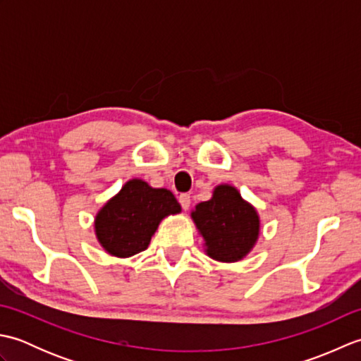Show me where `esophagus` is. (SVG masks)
I'll return each instance as SVG.
<instances>
[{
    "instance_id": "1",
    "label": "esophagus",
    "mask_w": 361,
    "mask_h": 361,
    "mask_svg": "<svg viewBox=\"0 0 361 361\" xmlns=\"http://www.w3.org/2000/svg\"><path fill=\"white\" fill-rule=\"evenodd\" d=\"M178 202H180V204H181V208L185 209V211H188L189 206H190V195H189V194H181V195L178 197Z\"/></svg>"
}]
</instances>
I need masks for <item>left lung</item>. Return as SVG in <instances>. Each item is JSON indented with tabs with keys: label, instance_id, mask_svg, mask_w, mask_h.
I'll return each instance as SVG.
<instances>
[{
	"label": "left lung",
	"instance_id": "8db88e82",
	"mask_svg": "<svg viewBox=\"0 0 361 361\" xmlns=\"http://www.w3.org/2000/svg\"><path fill=\"white\" fill-rule=\"evenodd\" d=\"M198 234L203 237L206 256L233 264L247 257L260 234L257 209L231 185H217L208 202L190 211Z\"/></svg>",
	"mask_w": 361,
	"mask_h": 361
}]
</instances>
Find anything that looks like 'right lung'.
<instances>
[{"label": "right lung", "mask_w": 361, "mask_h": 361, "mask_svg": "<svg viewBox=\"0 0 361 361\" xmlns=\"http://www.w3.org/2000/svg\"><path fill=\"white\" fill-rule=\"evenodd\" d=\"M180 212L171 190L132 178L96 212V239L110 256L132 257L149 247L161 221Z\"/></svg>", "instance_id": "obj_1"}]
</instances>
